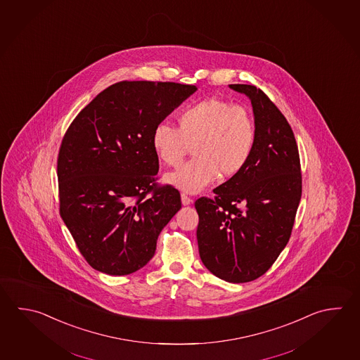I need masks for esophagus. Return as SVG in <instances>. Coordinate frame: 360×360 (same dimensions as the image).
<instances>
[{"instance_id": "obj_1", "label": "esophagus", "mask_w": 360, "mask_h": 360, "mask_svg": "<svg viewBox=\"0 0 360 360\" xmlns=\"http://www.w3.org/2000/svg\"><path fill=\"white\" fill-rule=\"evenodd\" d=\"M181 198H182V204H184V206H188V205L192 204V198L187 196V195L182 193V195H181Z\"/></svg>"}]
</instances>
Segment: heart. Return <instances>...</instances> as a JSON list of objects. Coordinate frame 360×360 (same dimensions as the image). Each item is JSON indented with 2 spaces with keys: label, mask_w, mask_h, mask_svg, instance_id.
I'll return each mask as SVG.
<instances>
[{
  "label": "heart",
  "mask_w": 360,
  "mask_h": 360,
  "mask_svg": "<svg viewBox=\"0 0 360 360\" xmlns=\"http://www.w3.org/2000/svg\"><path fill=\"white\" fill-rule=\"evenodd\" d=\"M178 129L156 124L151 145L168 167L184 162L190 146L195 158L165 176L167 182L187 193H197L221 178L237 176L251 158L256 143V124L248 109L220 98H206L184 108Z\"/></svg>",
  "instance_id": "obj_1"
}]
</instances>
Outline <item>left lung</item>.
I'll use <instances>...</instances> for the list:
<instances>
[{
  "mask_svg": "<svg viewBox=\"0 0 360 360\" xmlns=\"http://www.w3.org/2000/svg\"><path fill=\"white\" fill-rule=\"evenodd\" d=\"M229 88L251 101L256 143L245 168L195 202L197 243L206 269L228 283L265 274L288 245L302 197L298 146L290 124L253 85Z\"/></svg>",
  "mask_w": 360,
  "mask_h": 360,
  "instance_id": "left-lung-1",
  "label": "left lung"
}]
</instances>
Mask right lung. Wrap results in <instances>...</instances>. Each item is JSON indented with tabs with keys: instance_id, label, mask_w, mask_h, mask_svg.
Wrapping results in <instances>:
<instances>
[{
	"instance_id": "add662e5",
	"label": "right lung",
	"mask_w": 360,
	"mask_h": 360,
	"mask_svg": "<svg viewBox=\"0 0 360 360\" xmlns=\"http://www.w3.org/2000/svg\"><path fill=\"white\" fill-rule=\"evenodd\" d=\"M196 90L176 82H117L70 124L57 160L60 214L96 271L121 276L140 270L181 209L178 190L156 187L151 134Z\"/></svg>"
}]
</instances>
